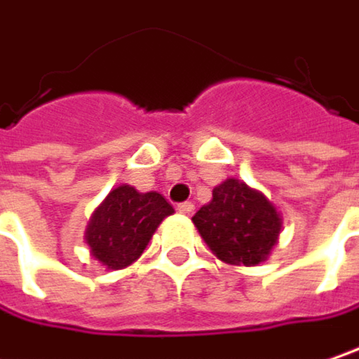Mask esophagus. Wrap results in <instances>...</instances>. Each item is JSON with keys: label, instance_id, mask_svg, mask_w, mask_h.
I'll return each mask as SVG.
<instances>
[{"label": "esophagus", "instance_id": "1", "mask_svg": "<svg viewBox=\"0 0 359 359\" xmlns=\"http://www.w3.org/2000/svg\"><path fill=\"white\" fill-rule=\"evenodd\" d=\"M193 209H195V205H193L191 201H184V203H179V205H177V211H179V213H184V215H191Z\"/></svg>", "mask_w": 359, "mask_h": 359}]
</instances>
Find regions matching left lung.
Returning a JSON list of instances; mask_svg holds the SVG:
<instances>
[{"label": "left lung", "instance_id": "8db88e82", "mask_svg": "<svg viewBox=\"0 0 359 359\" xmlns=\"http://www.w3.org/2000/svg\"><path fill=\"white\" fill-rule=\"evenodd\" d=\"M193 223L211 252L236 266L262 262L280 233V215L274 205L236 179L213 189V199L193 215Z\"/></svg>", "mask_w": 359, "mask_h": 359}]
</instances>
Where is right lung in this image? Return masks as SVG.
<instances>
[{"label": "right lung", "instance_id": "1", "mask_svg": "<svg viewBox=\"0 0 359 359\" xmlns=\"http://www.w3.org/2000/svg\"><path fill=\"white\" fill-rule=\"evenodd\" d=\"M175 213L160 193H137L123 184L114 189L87 227L91 254L111 270H119L142 256L160 222Z\"/></svg>", "mask_w": 359, "mask_h": 359}]
</instances>
